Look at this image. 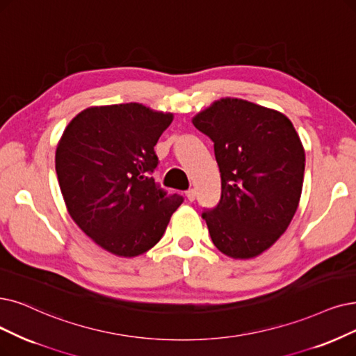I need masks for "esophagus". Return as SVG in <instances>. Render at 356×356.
<instances>
[{
	"mask_svg": "<svg viewBox=\"0 0 356 356\" xmlns=\"http://www.w3.org/2000/svg\"><path fill=\"white\" fill-rule=\"evenodd\" d=\"M186 195H187V198H188V202H194L195 200V190H188L187 193H186Z\"/></svg>",
	"mask_w": 356,
	"mask_h": 356,
	"instance_id": "obj_1",
	"label": "esophagus"
}]
</instances>
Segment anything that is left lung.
I'll use <instances>...</instances> for the list:
<instances>
[{
    "instance_id": "8db88e82",
    "label": "left lung",
    "mask_w": 356,
    "mask_h": 356,
    "mask_svg": "<svg viewBox=\"0 0 356 356\" xmlns=\"http://www.w3.org/2000/svg\"><path fill=\"white\" fill-rule=\"evenodd\" d=\"M215 145L222 194L204 209L210 238L232 259H251L272 247L300 203L305 153L283 113L243 99H220L193 118Z\"/></svg>"
}]
</instances>
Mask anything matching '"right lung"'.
Instances as JSON below:
<instances>
[{
	"mask_svg": "<svg viewBox=\"0 0 356 356\" xmlns=\"http://www.w3.org/2000/svg\"><path fill=\"white\" fill-rule=\"evenodd\" d=\"M172 113L140 104L93 106L73 118L55 153L70 216L104 250L136 257L159 243L184 202L154 182V146Z\"/></svg>",
	"mask_w": 356,
	"mask_h": 356,
	"instance_id": "obj_1",
	"label": "right lung"
}]
</instances>
